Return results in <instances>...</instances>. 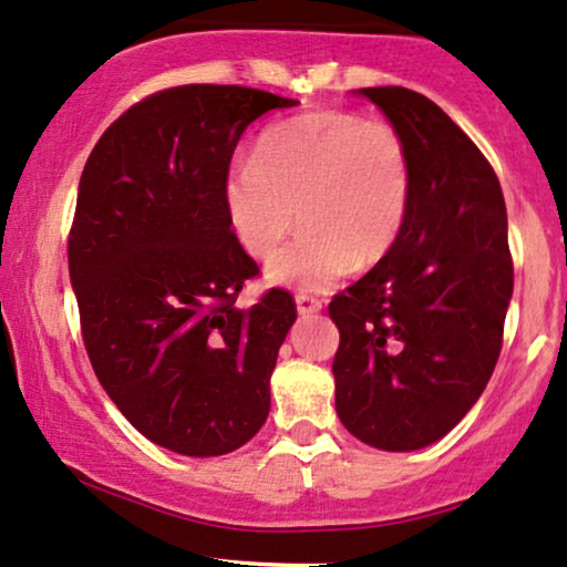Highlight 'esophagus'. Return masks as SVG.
Returning a JSON list of instances; mask_svg holds the SVG:
<instances>
[{
	"instance_id": "esophagus-1",
	"label": "esophagus",
	"mask_w": 567,
	"mask_h": 567,
	"mask_svg": "<svg viewBox=\"0 0 567 567\" xmlns=\"http://www.w3.org/2000/svg\"><path fill=\"white\" fill-rule=\"evenodd\" d=\"M295 302H297L299 316H316V312H320V307H323V302H320L318 297H310V295H297Z\"/></svg>"
}]
</instances>
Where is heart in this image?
Masks as SVG:
<instances>
[{"label":"heart","mask_w":567,"mask_h":567,"mask_svg":"<svg viewBox=\"0 0 567 567\" xmlns=\"http://www.w3.org/2000/svg\"><path fill=\"white\" fill-rule=\"evenodd\" d=\"M412 199L410 146L394 125L312 110L268 125L251 163L223 181V209L251 257H268L299 218L302 234L265 268L270 284L323 291L354 265L381 262Z\"/></svg>","instance_id":"1"}]
</instances>
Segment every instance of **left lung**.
Listing matches in <instances>:
<instances>
[{"label": "left lung", "mask_w": 567, "mask_h": 567, "mask_svg": "<svg viewBox=\"0 0 567 567\" xmlns=\"http://www.w3.org/2000/svg\"><path fill=\"white\" fill-rule=\"evenodd\" d=\"M404 136L412 199L383 260L328 305L337 412L375 450L446 436L484 394L513 297L507 209L478 146L429 96L358 89Z\"/></svg>", "instance_id": "obj_1"}]
</instances>
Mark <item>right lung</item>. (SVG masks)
Masks as SVG:
<instances>
[{
	"label": "right lung",
	"instance_id": "right-lung-1",
	"mask_svg": "<svg viewBox=\"0 0 567 567\" xmlns=\"http://www.w3.org/2000/svg\"><path fill=\"white\" fill-rule=\"evenodd\" d=\"M295 104L247 86L165 89L117 117L83 167L68 241L83 344L128 423L186 457L239 450L268 417L297 307L281 289L236 307L257 265L228 226L223 181L247 125Z\"/></svg>",
	"mask_w": 567,
	"mask_h": 567
}]
</instances>
